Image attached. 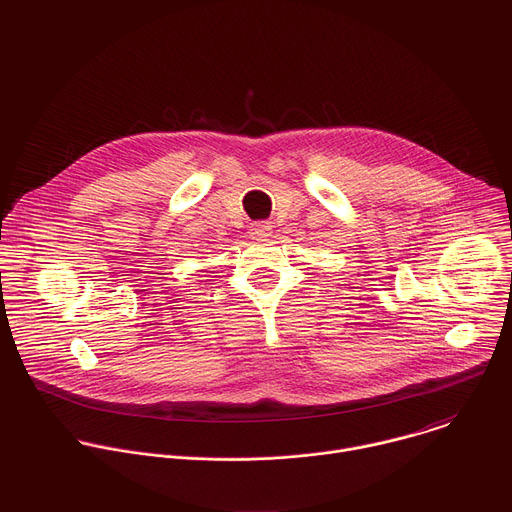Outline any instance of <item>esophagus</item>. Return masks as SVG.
Here are the masks:
<instances>
[{"label": "esophagus", "mask_w": 512, "mask_h": 512, "mask_svg": "<svg viewBox=\"0 0 512 512\" xmlns=\"http://www.w3.org/2000/svg\"><path fill=\"white\" fill-rule=\"evenodd\" d=\"M249 231H251V237L263 239V237H269V235H271V225L265 223V221H259V223H253Z\"/></svg>", "instance_id": "34e87169"}]
</instances>
